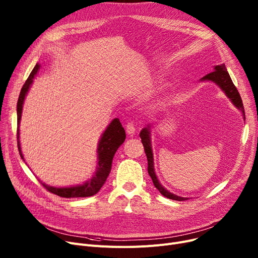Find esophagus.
<instances>
[{
  "instance_id": "esophagus-1",
  "label": "esophagus",
  "mask_w": 258,
  "mask_h": 258,
  "mask_svg": "<svg viewBox=\"0 0 258 258\" xmlns=\"http://www.w3.org/2000/svg\"><path fill=\"white\" fill-rule=\"evenodd\" d=\"M136 130H137V127H136V124H135V122H133V121L127 122V123H126V133H127L128 135L135 134V132H136Z\"/></svg>"
}]
</instances>
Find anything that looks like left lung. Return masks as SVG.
<instances>
[{
	"instance_id": "8db88e82",
	"label": "left lung",
	"mask_w": 258,
	"mask_h": 258,
	"mask_svg": "<svg viewBox=\"0 0 258 258\" xmlns=\"http://www.w3.org/2000/svg\"><path fill=\"white\" fill-rule=\"evenodd\" d=\"M201 80H211L213 83H215L216 85H219L221 87V89L226 93L227 96L231 99V101L233 102V104L238 107L239 110L242 111L243 115H245V110H243V104H242V100L240 98V95L236 89V87L234 86L233 81L230 77L225 63L221 64V66H215L214 71L208 73L207 75H205ZM243 119H246L243 117ZM140 138L144 147V152L145 155L147 157V171L148 174L151 175V178L153 180V183L155 185V187L160 191V194L162 196H164L170 200H174V201H186L187 198H181L175 196L173 194L168 192L164 187H162V185L159 183L155 171H154V163H153V153H152V147H151V139H150V128L145 127L140 132Z\"/></svg>"
}]
</instances>
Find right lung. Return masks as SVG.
I'll list each match as a JSON object with an SVG mask.
<instances>
[{
	"instance_id": "right-lung-1",
	"label": "right lung",
	"mask_w": 258,
	"mask_h": 258,
	"mask_svg": "<svg viewBox=\"0 0 258 258\" xmlns=\"http://www.w3.org/2000/svg\"><path fill=\"white\" fill-rule=\"evenodd\" d=\"M39 66L36 64L34 67V69L30 73L29 77L27 78L25 81V84L21 90L19 100H18V105H17V112H18V147H19V152L20 155L23 158L22 152H21V147H20V142H19V124H20V120H21V115H22V110H23V103L24 99L27 92L29 90V87L31 86L33 78L35 74L38 71ZM125 140V131L122 127V124L120 123V121L118 118L114 119L111 124L107 126L105 132L103 133L102 137L99 141L98 144V167L97 171L95 173L94 177L86 182L83 185H78L75 187H66V188H56V187H52L48 186L44 183L42 185L47 189V190L53 195H56L61 198H87V197H92L94 195H96L100 188L103 186V184L106 181V178L108 173L111 171L112 168V161L114 158L115 153L117 152L118 147L124 142Z\"/></svg>"
}]
</instances>
